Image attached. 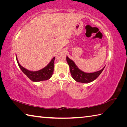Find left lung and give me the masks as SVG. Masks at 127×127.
<instances>
[{"label": "left lung", "instance_id": "obj_1", "mask_svg": "<svg viewBox=\"0 0 127 127\" xmlns=\"http://www.w3.org/2000/svg\"><path fill=\"white\" fill-rule=\"evenodd\" d=\"M66 61L69 66L70 74L72 75V78L76 81L81 83H88L95 80L101 73L105 66L102 69L97 72L94 73H86L79 69L74 63V62L69 58L68 57H66Z\"/></svg>", "mask_w": 127, "mask_h": 127}]
</instances>
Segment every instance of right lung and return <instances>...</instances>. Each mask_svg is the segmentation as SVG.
Returning a JSON list of instances; mask_svg holds the SVG:
<instances>
[{
  "label": "right lung",
  "instance_id": "1",
  "mask_svg": "<svg viewBox=\"0 0 127 127\" xmlns=\"http://www.w3.org/2000/svg\"><path fill=\"white\" fill-rule=\"evenodd\" d=\"M55 57H54L51 59L50 63L47 65L45 67L37 71H31L23 67L20 65V63L17 59L16 55V60L18 66H20L21 70L25 75L33 82H40L42 81H46L50 79L52 76L54 72V61Z\"/></svg>",
  "mask_w": 127,
  "mask_h": 127
}]
</instances>
